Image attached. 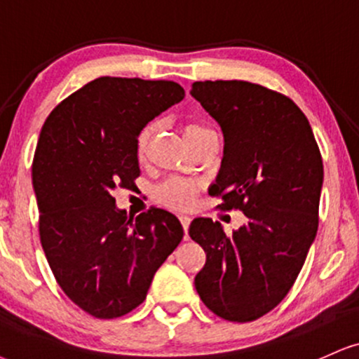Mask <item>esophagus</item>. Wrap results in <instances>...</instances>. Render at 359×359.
Here are the masks:
<instances>
[{
    "mask_svg": "<svg viewBox=\"0 0 359 359\" xmlns=\"http://www.w3.org/2000/svg\"><path fill=\"white\" fill-rule=\"evenodd\" d=\"M180 221H181V226H183L184 233H188V228H189V223H191V218L187 215H181L180 216Z\"/></svg>",
    "mask_w": 359,
    "mask_h": 359,
    "instance_id": "34e87169",
    "label": "esophagus"
}]
</instances>
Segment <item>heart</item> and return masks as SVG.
<instances>
[{"label": "heart", "instance_id": "obj_1", "mask_svg": "<svg viewBox=\"0 0 359 359\" xmlns=\"http://www.w3.org/2000/svg\"><path fill=\"white\" fill-rule=\"evenodd\" d=\"M183 131L188 143L200 138V136L208 135V133H213L210 128L198 125V123H188ZM154 133H156V123H148V125L140 130L138 136H136V154H138V158H143L146 151H148ZM198 191H200V184L196 181L171 178L166 180L161 187H158L156 198L161 205L171 208V210H188L189 206H193L194 200H196Z\"/></svg>", "mask_w": 359, "mask_h": 359}]
</instances>
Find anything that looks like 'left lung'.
Instances as JSON below:
<instances>
[{
	"label": "left lung",
	"instance_id": "1",
	"mask_svg": "<svg viewBox=\"0 0 359 359\" xmlns=\"http://www.w3.org/2000/svg\"><path fill=\"white\" fill-rule=\"evenodd\" d=\"M191 96L224 136L211 196L248 221L228 236L218 221L196 218L189 236L206 263L194 278L216 316L255 321L287 294L318 231L323 159L304 113L287 96L248 81H196Z\"/></svg>",
	"mask_w": 359,
	"mask_h": 359
}]
</instances>
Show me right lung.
I'll return each instance as SVG.
<instances>
[{
    "label": "right lung",
    "instance_id": "obj_1",
    "mask_svg": "<svg viewBox=\"0 0 359 359\" xmlns=\"http://www.w3.org/2000/svg\"><path fill=\"white\" fill-rule=\"evenodd\" d=\"M184 98L175 81L101 76L46 118L33 159L39 240L57 285L74 304L113 320L144 302L154 273L183 240L170 211L133 219L113 191L135 188L136 136Z\"/></svg>",
    "mask_w": 359,
    "mask_h": 359
}]
</instances>
